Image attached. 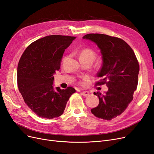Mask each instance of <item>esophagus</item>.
<instances>
[{"mask_svg":"<svg viewBox=\"0 0 154 154\" xmlns=\"http://www.w3.org/2000/svg\"><path fill=\"white\" fill-rule=\"evenodd\" d=\"M81 95H83L84 97H87V96H88L89 95H90V93H89V92L87 91H82V92H81Z\"/></svg>","mask_w":154,"mask_h":154,"instance_id":"1","label":"esophagus"}]
</instances>
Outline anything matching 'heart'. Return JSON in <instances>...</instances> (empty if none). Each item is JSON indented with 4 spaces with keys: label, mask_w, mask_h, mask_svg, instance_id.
<instances>
[{
    "label": "heart",
    "mask_w": 154,
    "mask_h": 154,
    "mask_svg": "<svg viewBox=\"0 0 154 154\" xmlns=\"http://www.w3.org/2000/svg\"><path fill=\"white\" fill-rule=\"evenodd\" d=\"M95 56V53L90 49H84L80 53V59H91L93 60Z\"/></svg>",
    "instance_id": "obj_1"
}]
</instances>
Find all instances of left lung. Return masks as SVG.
Listing matches in <instances>:
<instances>
[{"label": "left lung", "mask_w": 154, "mask_h": 154, "mask_svg": "<svg viewBox=\"0 0 154 154\" xmlns=\"http://www.w3.org/2000/svg\"><path fill=\"white\" fill-rule=\"evenodd\" d=\"M95 43L100 49L102 65L97 77L98 84H106L108 90L94 92L99 103L91 112L95 116L110 120L126 109L133 99L138 82L140 66L135 54L123 39L102 34H89L82 37Z\"/></svg>", "instance_id": "8db88e82"}]
</instances>
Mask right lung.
Returning <instances> with one entry per match:
<instances>
[{
	"instance_id": "obj_1",
	"label": "right lung",
	"mask_w": 154,
	"mask_h": 154,
	"mask_svg": "<svg viewBox=\"0 0 154 154\" xmlns=\"http://www.w3.org/2000/svg\"><path fill=\"white\" fill-rule=\"evenodd\" d=\"M75 37L47 36L25 50L17 68V84L24 102L36 115L52 119L61 116L75 90L54 87V75L60 68L65 49Z\"/></svg>"
}]
</instances>
